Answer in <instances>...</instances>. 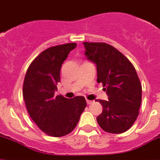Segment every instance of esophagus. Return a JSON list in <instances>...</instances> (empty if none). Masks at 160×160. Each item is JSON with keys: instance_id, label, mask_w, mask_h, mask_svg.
I'll return each instance as SVG.
<instances>
[{"instance_id": "esophagus-1", "label": "esophagus", "mask_w": 160, "mask_h": 160, "mask_svg": "<svg viewBox=\"0 0 160 160\" xmlns=\"http://www.w3.org/2000/svg\"><path fill=\"white\" fill-rule=\"evenodd\" d=\"M86 102H87V104H91V103H93V101H91V100H88V99H87V100H86Z\"/></svg>"}]
</instances>
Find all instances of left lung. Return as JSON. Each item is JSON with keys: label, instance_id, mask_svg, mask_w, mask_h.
Here are the masks:
<instances>
[{"label": "left lung", "instance_id": "8db88e82", "mask_svg": "<svg viewBox=\"0 0 160 160\" xmlns=\"http://www.w3.org/2000/svg\"><path fill=\"white\" fill-rule=\"evenodd\" d=\"M88 60L97 67V82L102 83L108 101L97 122L103 131L119 134L130 129L139 115L142 88L132 62L118 49L104 42H84Z\"/></svg>", "mask_w": 160, "mask_h": 160}]
</instances>
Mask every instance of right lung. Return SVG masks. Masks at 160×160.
Returning <instances> with one entry per match:
<instances>
[{
  "label": "right lung",
  "instance_id": "add662e5",
  "mask_svg": "<svg viewBox=\"0 0 160 160\" xmlns=\"http://www.w3.org/2000/svg\"><path fill=\"white\" fill-rule=\"evenodd\" d=\"M76 43L51 47L28 67L23 85V96L29 116L47 135L54 137L71 133L86 107L83 96H54L60 82V70Z\"/></svg>",
  "mask_w": 160,
  "mask_h": 160
}]
</instances>
